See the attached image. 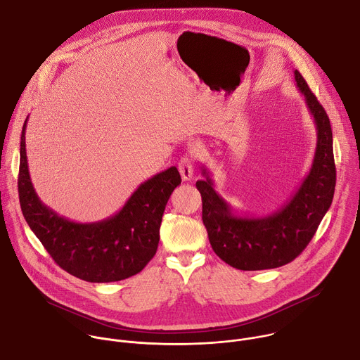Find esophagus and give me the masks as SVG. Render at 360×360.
Wrapping results in <instances>:
<instances>
[{"instance_id":"1","label":"esophagus","mask_w":360,"mask_h":360,"mask_svg":"<svg viewBox=\"0 0 360 360\" xmlns=\"http://www.w3.org/2000/svg\"><path fill=\"white\" fill-rule=\"evenodd\" d=\"M178 169H179V174H181L184 181H191L192 176H193V160H192V157L186 155V157L181 158V161L178 164Z\"/></svg>"}]
</instances>
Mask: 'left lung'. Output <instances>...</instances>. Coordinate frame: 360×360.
<instances>
[{"label":"left lung","mask_w":360,"mask_h":360,"mask_svg":"<svg viewBox=\"0 0 360 360\" xmlns=\"http://www.w3.org/2000/svg\"><path fill=\"white\" fill-rule=\"evenodd\" d=\"M296 85L316 125V150L309 174L297 191L276 212L252 218L236 217L231 205L215 191L207 168L196 182L202 196V221L214 252L240 271H264L292 262L314 238L330 208L336 185L330 121L318 98L297 70Z\"/></svg>","instance_id":"obj_1"}]
</instances>
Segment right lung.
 Wrapping results in <instances>:
<instances>
[{"label":"right lung","mask_w":360,"mask_h":360,"mask_svg":"<svg viewBox=\"0 0 360 360\" xmlns=\"http://www.w3.org/2000/svg\"><path fill=\"white\" fill-rule=\"evenodd\" d=\"M25 127L21 132L18 193L22 215L56 264L82 281L105 283L141 272L157 253L167 202L181 184L175 167L153 175L131 195L114 217L78 224L39 200L28 172Z\"/></svg>","instance_id":"obj_1"}]
</instances>
